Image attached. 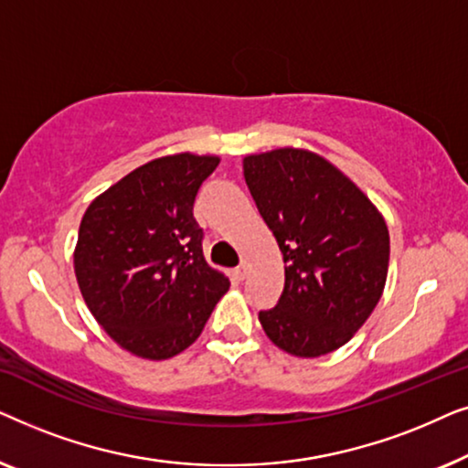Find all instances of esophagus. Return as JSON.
Masks as SVG:
<instances>
[{
  "label": "esophagus",
  "mask_w": 468,
  "mask_h": 468,
  "mask_svg": "<svg viewBox=\"0 0 468 468\" xmlns=\"http://www.w3.org/2000/svg\"><path fill=\"white\" fill-rule=\"evenodd\" d=\"M247 272H249V264H247V261H242L240 266H236V268H234V277L239 279V281L245 279V277H247Z\"/></svg>",
  "instance_id": "1"
}]
</instances>
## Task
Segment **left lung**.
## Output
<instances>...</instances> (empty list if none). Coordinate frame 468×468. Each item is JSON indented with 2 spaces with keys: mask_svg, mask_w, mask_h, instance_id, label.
<instances>
[{
  "mask_svg": "<svg viewBox=\"0 0 468 468\" xmlns=\"http://www.w3.org/2000/svg\"><path fill=\"white\" fill-rule=\"evenodd\" d=\"M247 187L285 261L266 336L287 354L317 357L343 347L379 303L389 234L375 204L324 157L277 149L242 162Z\"/></svg>",
  "mask_w": 468,
  "mask_h": 468,
  "instance_id": "obj_1",
  "label": "left lung"
}]
</instances>
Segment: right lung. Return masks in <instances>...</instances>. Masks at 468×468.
Instances as JSON below:
<instances>
[{
    "instance_id": "obj_1",
    "label": "right lung",
    "mask_w": 468,
    "mask_h": 468,
    "mask_svg": "<svg viewBox=\"0 0 468 468\" xmlns=\"http://www.w3.org/2000/svg\"><path fill=\"white\" fill-rule=\"evenodd\" d=\"M219 157L153 159L89 204L74 272L89 311L114 343L146 360L181 354L228 292L204 260L194 219L200 185Z\"/></svg>"
}]
</instances>
